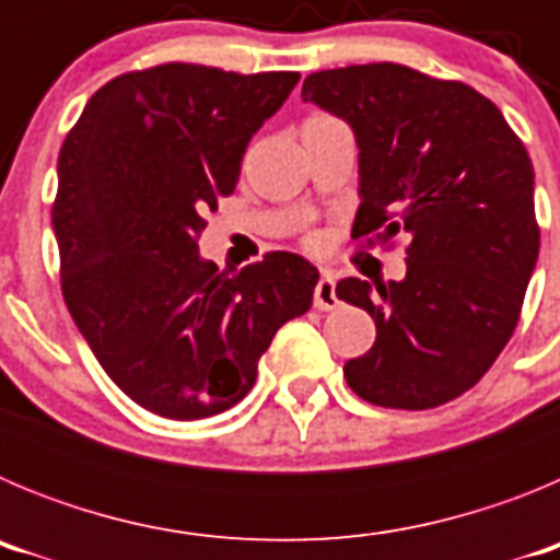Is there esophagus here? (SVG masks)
Here are the masks:
<instances>
[{"mask_svg":"<svg viewBox=\"0 0 560 560\" xmlns=\"http://www.w3.org/2000/svg\"><path fill=\"white\" fill-rule=\"evenodd\" d=\"M314 305L319 311H334L336 305H339V296H336V280L334 275H328V271H323L319 283H316Z\"/></svg>","mask_w":560,"mask_h":560,"instance_id":"1","label":"esophagus"}]
</instances>
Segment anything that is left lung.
Listing matches in <instances>:
<instances>
[{"instance_id":"left-lung-1","label":"left lung","mask_w":560,"mask_h":560,"mask_svg":"<svg viewBox=\"0 0 560 560\" xmlns=\"http://www.w3.org/2000/svg\"><path fill=\"white\" fill-rule=\"evenodd\" d=\"M303 101L348 120L359 142L353 241L412 237L400 283L336 285L375 319V345L345 378L375 407L448 404L502 353L536 269L527 148L477 89L404 63L314 72Z\"/></svg>"}]
</instances>
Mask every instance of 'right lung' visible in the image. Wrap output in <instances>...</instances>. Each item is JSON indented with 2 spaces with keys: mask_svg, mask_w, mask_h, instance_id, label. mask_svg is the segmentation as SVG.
Listing matches in <instances>:
<instances>
[{
  "mask_svg": "<svg viewBox=\"0 0 560 560\" xmlns=\"http://www.w3.org/2000/svg\"><path fill=\"white\" fill-rule=\"evenodd\" d=\"M296 72L237 75L160 63L89 97L58 153L52 205L61 291L108 378L148 412H226L277 328L305 314L319 271L266 252L241 271L201 260L205 212L241 176L252 133Z\"/></svg>",
  "mask_w": 560,
  "mask_h": 560,
  "instance_id": "right-lung-1",
  "label": "right lung"
}]
</instances>
